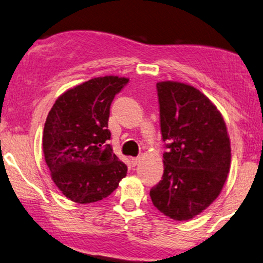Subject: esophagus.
Returning a JSON list of instances; mask_svg holds the SVG:
<instances>
[{
  "instance_id": "obj_1",
  "label": "esophagus",
  "mask_w": 263,
  "mask_h": 263,
  "mask_svg": "<svg viewBox=\"0 0 263 263\" xmlns=\"http://www.w3.org/2000/svg\"><path fill=\"white\" fill-rule=\"evenodd\" d=\"M140 160H141V158L140 157H136V158H131V162H132V165L133 166H136V165H138L139 162H140Z\"/></svg>"
}]
</instances>
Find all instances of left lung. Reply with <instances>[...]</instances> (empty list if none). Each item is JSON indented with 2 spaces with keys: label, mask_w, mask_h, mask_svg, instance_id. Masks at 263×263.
Listing matches in <instances>:
<instances>
[{
  "label": "left lung",
  "mask_w": 263,
  "mask_h": 263,
  "mask_svg": "<svg viewBox=\"0 0 263 263\" xmlns=\"http://www.w3.org/2000/svg\"><path fill=\"white\" fill-rule=\"evenodd\" d=\"M164 174L149 191L157 210L176 221L201 213L219 197L231 167V141L220 111L198 89L157 83Z\"/></svg>",
  "instance_id": "8db88e82"
}]
</instances>
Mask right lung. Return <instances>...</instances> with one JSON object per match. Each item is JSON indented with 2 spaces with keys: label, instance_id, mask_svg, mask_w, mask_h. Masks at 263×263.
I'll list each match as a JSON object with an SVG mask.
<instances>
[{
  "label": "right lung",
  "instance_id": "obj_1",
  "mask_svg": "<svg viewBox=\"0 0 263 263\" xmlns=\"http://www.w3.org/2000/svg\"><path fill=\"white\" fill-rule=\"evenodd\" d=\"M128 78L105 76L73 86L57 98L44 124V159L52 181L73 202L109 197L127 167L112 152L110 106Z\"/></svg>",
  "mask_w": 263,
  "mask_h": 263
}]
</instances>
